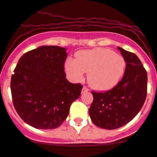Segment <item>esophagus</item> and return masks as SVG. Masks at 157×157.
Returning a JSON list of instances; mask_svg holds the SVG:
<instances>
[{"label": "esophagus", "mask_w": 157, "mask_h": 157, "mask_svg": "<svg viewBox=\"0 0 157 157\" xmlns=\"http://www.w3.org/2000/svg\"><path fill=\"white\" fill-rule=\"evenodd\" d=\"M89 91V89H88L87 87H85V86H84L82 89V94L83 93H86V92Z\"/></svg>", "instance_id": "34e87169"}]
</instances>
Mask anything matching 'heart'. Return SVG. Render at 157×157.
Segmentation results:
<instances>
[{"label":"heart","instance_id":"1","mask_svg":"<svg viewBox=\"0 0 157 157\" xmlns=\"http://www.w3.org/2000/svg\"><path fill=\"white\" fill-rule=\"evenodd\" d=\"M65 68L74 81H81L89 72L88 81L98 90H109L118 85L126 68L121 55L106 48H94L78 52L76 59H67Z\"/></svg>","mask_w":157,"mask_h":157}]
</instances>
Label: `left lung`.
<instances>
[{"instance_id": "obj_1", "label": "left lung", "mask_w": 157, "mask_h": 157, "mask_svg": "<svg viewBox=\"0 0 157 157\" xmlns=\"http://www.w3.org/2000/svg\"><path fill=\"white\" fill-rule=\"evenodd\" d=\"M118 50L127 63L123 78L108 91H92L94 101L90 116L94 124L103 129H117L129 123L147 97V75L140 59L132 52Z\"/></svg>"}]
</instances>
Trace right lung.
I'll return each instance as SVG.
<instances>
[{
	"label": "right lung",
	"instance_id": "obj_1",
	"mask_svg": "<svg viewBox=\"0 0 157 157\" xmlns=\"http://www.w3.org/2000/svg\"><path fill=\"white\" fill-rule=\"evenodd\" d=\"M66 48L42 46L19 59L12 75L13 104L22 120L38 129H54L67 118L83 85L66 79Z\"/></svg>",
	"mask_w": 157,
	"mask_h": 157
}]
</instances>
